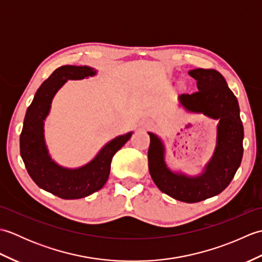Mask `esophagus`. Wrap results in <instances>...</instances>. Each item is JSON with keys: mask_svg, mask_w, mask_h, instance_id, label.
Returning a JSON list of instances; mask_svg holds the SVG:
<instances>
[{"mask_svg": "<svg viewBox=\"0 0 262 262\" xmlns=\"http://www.w3.org/2000/svg\"><path fill=\"white\" fill-rule=\"evenodd\" d=\"M144 125H145V127H152V125H153V122H151V121H146V122H145V124H144Z\"/></svg>", "mask_w": 262, "mask_h": 262, "instance_id": "esophagus-1", "label": "esophagus"}]
</instances>
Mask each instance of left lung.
I'll list each match as a JSON object with an SVG mask.
<instances>
[{"instance_id":"left-lung-1","label":"left lung","mask_w":262,"mask_h":262,"mask_svg":"<svg viewBox=\"0 0 262 262\" xmlns=\"http://www.w3.org/2000/svg\"><path fill=\"white\" fill-rule=\"evenodd\" d=\"M189 75L197 81L198 91L181 94L180 103L190 113L219 119L213 157L204 173L188 177L172 172L165 164L164 146L160 138L148 133V170L161 191L183 203H198L221 193L230 185L243 157V125L237 99L225 79L215 70L196 69Z\"/></svg>"}]
</instances>
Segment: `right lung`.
<instances>
[{"label":"right lung","instance_id":"add662e5","mask_svg":"<svg viewBox=\"0 0 262 262\" xmlns=\"http://www.w3.org/2000/svg\"><path fill=\"white\" fill-rule=\"evenodd\" d=\"M94 74L96 71L89 66L64 65L55 70L37 90L24 120L20 154L28 173L39 188L63 199L84 198L100 190L109 178L113 157L133 134L114 138L91 162L79 169L63 168L52 160L43 138V120L51 110L52 100L68 80H82Z\"/></svg>","mask_w":262,"mask_h":262}]
</instances>
